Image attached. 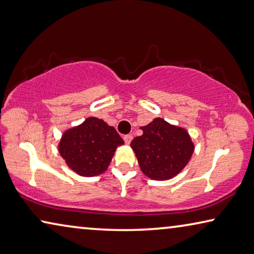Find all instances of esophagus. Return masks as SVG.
I'll use <instances>...</instances> for the list:
<instances>
[{"label": "esophagus", "mask_w": 254, "mask_h": 254, "mask_svg": "<svg viewBox=\"0 0 254 254\" xmlns=\"http://www.w3.org/2000/svg\"><path fill=\"white\" fill-rule=\"evenodd\" d=\"M123 139H124V142H126L127 144H130V142L132 141V135L127 134V135L123 136Z\"/></svg>", "instance_id": "34e87169"}]
</instances>
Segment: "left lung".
<instances>
[{"label":"left lung","instance_id":"8db88e82","mask_svg":"<svg viewBox=\"0 0 254 254\" xmlns=\"http://www.w3.org/2000/svg\"><path fill=\"white\" fill-rule=\"evenodd\" d=\"M140 128L143 133L132 140L131 148L143 174L156 181L170 180L178 175L194 151L189 132L160 118Z\"/></svg>","mask_w":254,"mask_h":254}]
</instances>
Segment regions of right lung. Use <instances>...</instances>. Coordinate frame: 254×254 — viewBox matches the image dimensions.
Listing matches in <instances>:
<instances>
[{
    "instance_id": "obj_1",
    "label": "right lung",
    "mask_w": 254,
    "mask_h": 254,
    "mask_svg": "<svg viewBox=\"0 0 254 254\" xmlns=\"http://www.w3.org/2000/svg\"><path fill=\"white\" fill-rule=\"evenodd\" d=\"M123 143L114 127L91 116L64 132L59 152L67 167L80 176L90 178L107 170L116 148Z\"/></svg>"
}]
</instances>
